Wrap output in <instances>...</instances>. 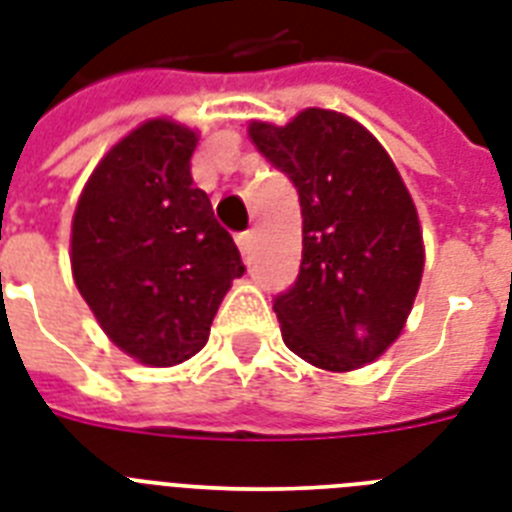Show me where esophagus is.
<instances>
[{"label": "esophagus", "instance_id": "1", "mask_svg": "<svg viewBox=\"0 0 512 512\" xmlns=\"http://www.w3.org/2000/svg\"><path fill=\"white\" fill-rule=\"evenodd\" d=\"M236 244H239L241 255H249V249H252V231H244L236 236Z\"/></svg>", "mask_w": 512, "mask_h": 512}]
</instances>
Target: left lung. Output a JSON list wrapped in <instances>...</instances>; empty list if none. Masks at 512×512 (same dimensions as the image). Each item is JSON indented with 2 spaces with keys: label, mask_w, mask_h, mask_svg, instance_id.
<instances>
[{
  "label": "left lung",
  "mask_w": 512,
  "mask_h": 512,
  "mask_svg": "<svg viewBox=\"0 0 512 512\" xmlns=\"http://www.w3.org/2000/svg\"><path fill=\"white\" fill-rule=\"evenodd\" d=\"M249 138L295 183L303 212L297 281L273 300L292 353L327 372L369 364L396 342L420 289L425 249L414 201L380 140L327 108Z\"/></svg>",
  "instance_id": "1"
}]
</instances>
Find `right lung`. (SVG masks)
I'll use <instances>...</instances> for the list:
<instances>
[{
    "instance_id": "right-lung-1",
    "label": "right lung",
    "mask_w": 512,
    "mask_h": 512,
    "mask_svg": "<svg viewBox=\"0 0 512 512\" xmlns=\"http://www.w3.org/2000/svg\"><path fill=\"white\" fill-rule=\"evenodd\" d=\"M199 135L151 119L108 151L71 223L79 295L111 342L148 366L196 356L244 263L193 185Z\"/></svg>"
}]
</instances>
